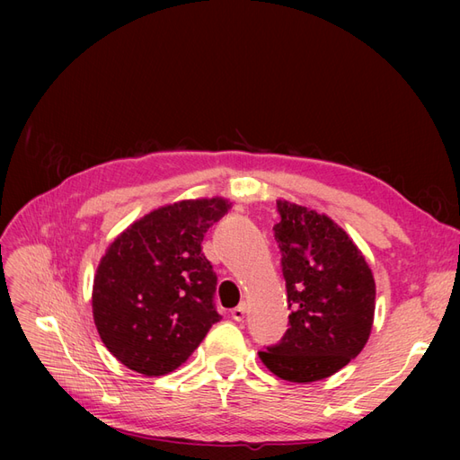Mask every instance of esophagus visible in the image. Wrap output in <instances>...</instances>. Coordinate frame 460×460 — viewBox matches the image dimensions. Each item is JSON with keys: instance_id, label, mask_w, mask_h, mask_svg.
Returning <instances> with one entry per match:
<instances>
[{"instance_id": "1", "label": "esophagus", "mask_w": 460, "mask_h": 460, "mask_svg": "<svg viewBox=\"0 0 460 460\" xmlns=\"http://www.w3.org/2000/svg\"><path fill=\"white\" fill-rule=\"evenodd\" d=\"M245 313H247V305H245V303H240L238 307H234V309L230 311L232 318H234V320H238V323H240V320H243Z\"/></svg>"}]
</instances>
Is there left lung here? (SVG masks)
<instances>
[{"instance_id":"8db88e82","label":"left lung","mask_w":460,"mask_h":460,"mask_svg":"<svg viewBox=\"0 0 460 460\" xmlns=\"http://www.w3.org/2000/svg\"><path fill=\"white\" fill-rule=\"evenodd\" d=\"M274 238L282 252L289 328L259 351L288 382H318L341 370L368 341L376 284L365 255L330 217L278 199Z\"/></svg>"}]
</instances>
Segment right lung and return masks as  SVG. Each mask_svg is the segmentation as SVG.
I'll return each mask as SVG.
<instances>
[{
	"instance_id": "right-lung-1",
	"label": "right lung",
	"mask_w": 460,
	"mask_h": 460,
	"mask_svg": "<svg viewBox=\"0 0 460 460\" xmlns=\"http://www.w3.org/2000/svg\"><path fill=\"white\" fill-rule=\"evenodd\" d=\"M228 208L225 198L153 208L107 247L93 276L92 311L102 341L124 367L169 374L220 320L217 274L201 242Z\"/></svg>"
}]
</instances>
